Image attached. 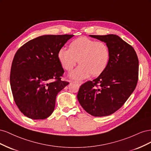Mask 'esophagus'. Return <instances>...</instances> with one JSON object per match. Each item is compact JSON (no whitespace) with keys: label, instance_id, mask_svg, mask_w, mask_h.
I'll use <instances>...</instances> for the list:
<instances>
[{"label":"esophagus","instance_id":"esophagus-1","mask_svg":"<svg viewBox=\"0 0 151 151\" xmlns=\"http://www.w3.org/2000/svg\"><path fill=\"white\" fill-rule=\"evenodd\" d=\"M74 83H76L77 84H79V86H81V84H83V83L82 81H74Z\"/></svg>","mask_w":151,"mask_h":151}]
</instances>
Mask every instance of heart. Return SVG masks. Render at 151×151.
<instances>
[{
  "instance_id": "obj_1",
  "label": "heart",
  "mask_w": 151,
  "mask_h": 151,
  "mask_svg": "<svg viewBox=\"0 0 151 151\" xmlns=\"http://www.w3.org/2000/svg\"><path fill=\"white\" fill-rule=\"evenodd\" d=\"M109 57L110 52L106 43L86 36L72 41L69 48L62 47L58 52V60L67 71H70L79 61L81 65L70 74L75 79L88 78L91 74L99 76L106 69Z\"/></svg>"
}]
</instances>
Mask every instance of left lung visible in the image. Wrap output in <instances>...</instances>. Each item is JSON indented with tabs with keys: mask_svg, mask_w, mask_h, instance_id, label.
Wrapping results in <instances>:
<instances>
[{
	"mask_svg": "<svg viewBox=\"0 0 151 151\" xmlns=\"http://www.w3.org/2000/svg\"><path fill=\"white\" fill-rule=\"evenodd\" d=\"M89 36L106 43L110 57L106 69L96 79L82 84L77 97L90 115L108 116L120 109L135 90L138 57L134 48L116 35Z\"/></svg>",
	"mask_w": 151,
	"mask_h": 151,
	"instance_id": "1",
	"label": "left lung"
}]
</instances>
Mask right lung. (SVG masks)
I'll use <instances>...</instances> for the list:
<instances>
[{"mask_svg":"<svg viewBox=\"0 0 151 151\" xmlns=\"http://www.w3.org/2000/svg\"><path fill=\"white\" fill-rule=\"evenodd\" d=\"M73 36H41L22 45L15 54L11 87L16 105L26 116L42 120L52 115L57 94L69 84L61 81L64 70L58 52Z\"/></svg>","mask_w":151,"mask_h":151,"instance_id":"add662e5","label":"right lung"}]
</instances>
